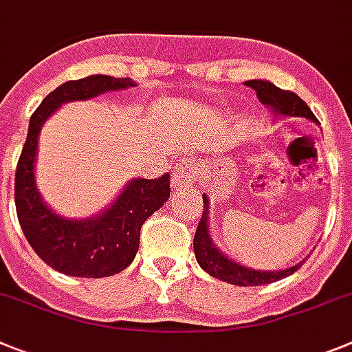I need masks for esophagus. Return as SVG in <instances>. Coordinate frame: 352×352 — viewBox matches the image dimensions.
Returning <instances> with one entry per match:
<instances>
[{
	"label": "esophagus",
	"mask_w": 352,
	"mask_h": 352,
	"mask_svg": "<svg viewBox=\"0 0 352 352\" xmlns=\"http://www.w3.org/2000/svg\"><path fill=\"white\" fill-rule=\"evenodd\" d=\"M193 182H197V169H195V162L186 160L182 166H178L173 170V186L179 188L183 185H192Z\"/></svg>",
	"instance_id": "1"
}]
</instances>
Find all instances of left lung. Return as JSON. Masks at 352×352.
<instances>
[{"label":"left lung","instance_id":"1","mask_svg":"<svg viewBox=\"0 0 352 352\" xmlns=\"http://www.w3.org/2000/svg\"><path fill=\"white\" fill-rule=\"evenodd\" d=\"M244 85L251 87L262 104H265L276 117H300L311 122H318L311 108L295 92L279 89L269 80H248L244 82ZM202 199H204V212H202L197 232L193 237V251H195L199 265L209 276L235 286H260L279 281L283 277H288L289 274L298 270V267H302L304 260L283 270H256L241 265L239 262L228 258L223 251L216 248L214 241H212L211 232H209V199L206 193H202Z\"/></svg>","mask_w":352,"mask_h":352}]
</instances>
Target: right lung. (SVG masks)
Returning a JSON list of instances; mask_svg holds the SVG:
<instances>
[{
  "label": "right lung",
  "instance_id": "add662e5",
  "mask_svg": "<svg viewBox=\"0 0 352 352\" xmlns=\"http://www.w3.org/2000/svg\"><path fill=\"white\" fill-rule=\"evenodd\" d=\"M136 87L131 78L90 75L57 87L29 120L28 138L15 173V208L25 239L38 256L57 272L73 277H108L127 269L140 250L146 218L170 195L169 174L157 179L134 178L99 214L71 220L57 214L41 197L34 178L38 138L52 113L71 101H87L104 92Z\"/></svg>",
  "mask_w": 352,
  "mask_h": 352
}]
</instances>
